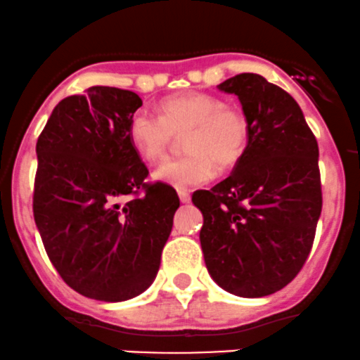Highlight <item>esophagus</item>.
Returning a JSON list of instances; mask_svg holds the SVG:
<instances>
[{
  "label": "esophagus",
  "mask_w": 360,
  "mask_h": 360,
  "mask_svg": "<svg viewBox=\"0 0 360 360\" xmlns=\"http://www.w3.org/2000/svg\"><path fill=\"white\" fill-rule=\"evenodd\" d=\"M179 198L181 202H188L191 201V192L185 191V188H179Z\"/></svg>",
  "instance_id": "1"
}]
</instances>
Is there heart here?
<instances>
[{"label": "heart", "mask_w": 360, "mask_h": 360, "mask_svg": "<svg viewBox=\"0 0 360 360\" xmlns=\"http://www.w3.org/2000/svg\"><path fill=\"white\" fill-rule=\"evenodd\" d=\"M187 154L165 161L154 179L173 187H194L221 169L236 166L246 150L250 124L239 107L206 91H181L159 103V116L136 110L128 123V139L136 154L154 162L165 158L176 136Z\"/></svg>", "instance_id": "heart-1"}]
</instances>
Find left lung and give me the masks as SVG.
<instances>
[{"label":"left lung","instance_id":"obj_1","mask_svg":"<svg viewBox=\"0 0 360 360\" xmlns=\"http://www.w3.org/2000/svg\"><path fill=\"white\" fill-rule=\"evenodd\" d=\"M218 88L239 97L250 139L227 179L192 195L205 217L199 239L218 286L260 298L290 284L312 250L322 210L317 140L296 100L260 74Z\"/></svg>","mask_w":360,"mask_h":360}]
</instances>
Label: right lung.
Returning a JSON list of instances; mask_svg holds the SVG:
<instances>
[{
	"label": "right lung",
	"instance_id": "right-lung-1",
	"mask_svg": "<svg viewBox=\"0 0 360 360\" xmlns=\"http://www.w3.org/2000/svg\"><path fill=\"white\" fill-rule=\"evenodd\" d=\"M142 98L91 86L58 102L36 143L32 213L48 258L68 286L124 302L153 284L179 210L176 191L146 181L128 139Z\"/></svg>",
	"mask_w": 360,
	"mask_h": 360
}]
</instances>
